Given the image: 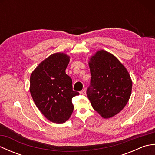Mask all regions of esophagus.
Instances as JSON below:
<instances>
[{"label": "esophagus", "mask_w": 155, "mask_h": 155, "mask_svg": "<svg viewBox=\"0 0 155 155\" xmlns=\"http://www.w3.org/2000/svg\"><path fill=\"white\" fill-rule=\"evenodd\" d=\"M81 94H84V95L86 94V89H83V91H81Z\"/></svg>", "instance_id": "34e87169"}]
</instances>
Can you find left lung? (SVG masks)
<instances>
[{"label":"left lung","instance_id":"1","mask_svg":"<svg viewBox=\"0 0 155 155\" xmlns=\"http://www.w3.org/2000/svg\"><path fill=\"white\" fill-rule=\"evenodd\" d=\"M91 78L87 94L94 109L104 118L114 117L129 100L133 83L124 65L113 54L100 50L88 61Z\"/></svg>","mask_w":155,"mask_h":155}]
</instances>
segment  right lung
<instances>
[{
    "label": "right lung",
    "instance_id": "right-lung-1",
    "mask_svg": "<svg viewBox=\"0 0 155 155\" xmlns=\"http://www.w3.org/2000/svg\"><path fill=\"white\" fill-rule=\"evenodd\" d=\"M70 57L62 52L49 56L39 64L30 78V92L36 106L48 120L63 123L74 110L72 98L79 93L72 90L71 78L65 70Z\"/></svg>",
    "mask_w": 155,
    "mask_h": 155
}]
</instances>
